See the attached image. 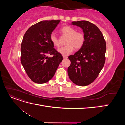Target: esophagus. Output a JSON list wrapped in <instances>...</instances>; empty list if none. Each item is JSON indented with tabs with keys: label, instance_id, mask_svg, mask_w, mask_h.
I'll return each mask as SVG.
<instances>
[{
	"label": "esophagus",
	"instance_id": "obj_1",
	"mask_svg": "<svg viewBox=\"0 0 125 125\" xmlns=\"http://www.w3.org/2000/svg\"><path fill=\"white\" fill-rule=\"evenodd\" d=\"M63 59H67L68 58L67 56H63Z\"/></svg>",
	"mask_w": 125,
	"mask_h": 125
}]
</instances>
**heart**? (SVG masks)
Segmentation results:
<instances>
[{"instance_id": "b5f03b06", "label": "heart", "mask_w": 125, "mask_h": 125, "mask_svg": "<svg viewBox=\"0 0 125 125\" xmlns=\"http://www.w3.org/2000/svg\"><path fill=\"white\" fill-rule=\"evenodd\" d=\"M62 34L68 37L66 44L67 45L58 49V52L63 56H67L71 54L74 51V47L77 50L80 49L83 46L85 41L84 34L81 32H77V30L72 26L67 25L60 30ZM50 39L55 46L59 45V39L54 32L51 33Z\"/></svg>"}]
</instances>
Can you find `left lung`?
<instances>
[{
    "label": "left lung",
    "mask_w": 125,
    "mask_h": 125,
    "mask_svg": "<svg viewBox=\"0 0 125 125\" xmlns=\"http://www.w3.org/2000/svg\"><path fill=\"white\" fill-rule=\"evenodd\" d=\"M71 24L82 28L85 41L79 51L69 56L71 64L68 74L74 84L86 86L95 80L104 65L106 41L100 29L88 21L73 22Z\"/></svg>",
    "instance_id": "left-lung-1"
}]
</instances>
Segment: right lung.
Masks as SVG:
<instances>
[{
	"label": "right lung",
	"instance_id": "obj_1",
	"mask_svg": "<svg viewBox=\"0 0 125 125\" xmlns=\"http://www.w3.org/2000/svg\"><path fill=\"white\" fill-rule=\"evenodd\" d=\"M60 20H44L30 27L21 46V62L30 79L38 84L48 82L54 77L63 57L54 47L50 39ZM53 55L48 58L46 55Z\"/></svg>",
	"mask_w": 125,
	"mask_h": 125
}]
</instances>
